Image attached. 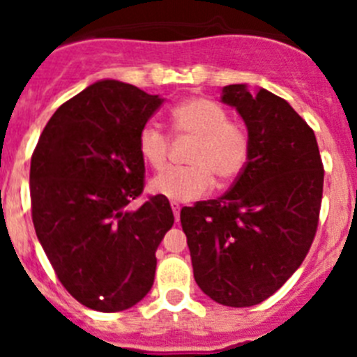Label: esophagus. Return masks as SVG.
Returning <instances> with one entry per match:
<instances>
[{"instance_id": "1", "label": "esophagus", "mask_w": 357, "mask_h": 357, "mask_svg": "<svg viewBox=\"0 0 357 357\" xmlns=\"http://www.w3.org/2000/svg\"><path fill=\"white\" fill-rule=\"evenodd\" d=\"M172 209H173V216H175V222L181 220V206L176 204V202H172Z\"/></svg>"}]
</instances>
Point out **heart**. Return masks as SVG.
I'll use <instances>...</instances> for the list:
<instances>
[{
	"label": "heart",
	"instance_id": "b5f03b06",
	"mask_svg": "<svg viewBox=\"0 0 357 357\" xmlns=\"http://www.w3.org/2000/svg\"><path fill=\"white\" fill-rule=\"evenodd\" d=\"M175 134L193 137L189 166L169 168L150 182V189L173 202H191L209 193L214 176L223 184L236 181L248 162L247 134L229 123L225 110L204 98H191L172 110ZM137 150L151 168L162 169L169 153V139L153 123H146L137 135Z\"/></svg>",
	"mask_w": 357,
	"mask_h": 357
}]
</instances>
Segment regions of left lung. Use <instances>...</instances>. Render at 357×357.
Here are the masks:
<instances>
[{"instance_id":"1","label":"left lung","mask_w":357,"mask_h":357,"mask_svg":"<svg viewBox=\"0 0 357 357\" xmlns=\"http://www.w3.org/2000/svg\"><path fill=\"white\" fill-rule=\"evenodd\" d=\"M222 102L248 130V162L216 200L181 211L197 284L214 302L248 307L272 296L305 259L320 216L324 166L313 128L286 100L245 84Z\"/></svg>"}]
</instances>
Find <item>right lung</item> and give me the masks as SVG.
I'll list each match as a JSON object with an SVG mask.
<instances>
[{
    "label": "right lung",
    "instance_id": "obj_1",
    "mask_svg": "<svg viewBox=\"0 0 357 357\" xmlns=\"http://www.w3.org/2000/svg\"><path fill=\"white\" fill-rule=\"evenodd\" d=\"M162 98L100 80L55 110L30 166L31 220L56 277L85 307L116 313L150 291L173 227L168 198L143 193L137 135Z\"/></svg>",
    "mask_w": 357,
    "mask_h": 357
}]
</instances>
